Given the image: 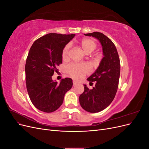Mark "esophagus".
Masks as SVG:
<instances>
[{
  "mask_svg": "<svg viewBox=\"0 0 149 149\" xmlns=\"http://www.w3.org/2000/svg\"><path fill=\"white\" fill-rule=\"evenodd\" d=\"M73 86H76V85H77V84H78V82L75 81H73Z\"/></svg>",
  "mask_w": 149,
  "mask_h": 149,
  "instance_id": "1",
  "label": "esophagus"
}]
</instances>
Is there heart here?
Returning a JSON list of instances; mask_svg holds the SVG:
<instances>
[{"mask_svg": "<svg viewBox=\"0 0 149 149\" xmlns=\"http://www.w3.org/2000/svg\"><path fill=\"white\" fill-rule=\"evenodd\" d=\"M79 45L84 52L89 54L93 52L96 48V43L93 40L85 38L82 39L79 42ZM70 46L66 45L62 50L63 60H66L69 57ZM68 73L74 79H81L91 71V68L87 64H74L70 65L67 68Z\"/></svg>", "mask_w": 149, "mask_h": 149, "instance_id": "obj_1", "label": "heart"}]
</instances>
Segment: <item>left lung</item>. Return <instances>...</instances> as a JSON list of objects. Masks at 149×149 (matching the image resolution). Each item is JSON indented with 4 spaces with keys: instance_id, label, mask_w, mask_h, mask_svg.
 Masks as SVG:
<instances>
[{
    "instance_id": "obj_1",
    "label": "left lung",
    "mask_w": 149,
    "mask_h": 149,
    "mask_svg": "<svg viewBox=\"0 0 149 149\" xmlns=\"http://www.w3.org/2000/svg\"><path fill=\"white\" fill-rule=\"evenodd\" d=\"M84 35L97 39L102 48L104 57L95 72L87 79L90 83L96 82L95 86L90 89L84 84V91L79 97L83 109L96 113L106 109L116 96L120 76V60L116 46L106 35L97 31Z\"/></svg>"
}]
</instances>
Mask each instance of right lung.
I'll return each instance as SVG.
<instances>
[{
    "mask_svg": "<svg viewBox=\"0 0 149 149\" xmlns=\"http://www.w3.org/2000/svg\"><path fill=\"white\" fill-rule=\"evenodd\" d=\"M74 36L48 33L35 40L30 49L25 69L26 89L31 102L40 111H55L73 86L72 79L66 78L58 83L52 76L62 63L63 49Z\"/></svg>",
    "mask_w": 149,
    "mask_h": 149,
    "instance_id": "right-lung-1",
    "label": "right lung"
}]
</instances>
